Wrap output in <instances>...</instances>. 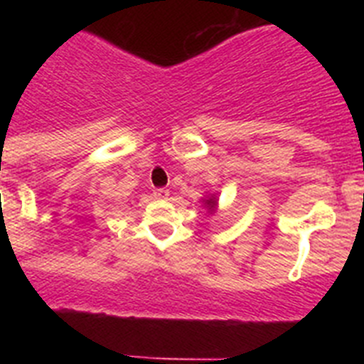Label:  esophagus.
I'll list each match as a JSON object with an SVG mask.
<instances>
[{"mask_svg": "<svg viewBox=\"0 0 364 364\" xmlns=\"http://www.w3.org/2000/svg\"><path fill=\"white\" fill-rule=\"evenodd\" d=\"M153 195H154V198H162V200H164V198L169 197V189H167V188H156L153 191Z\"/></svg>", "mask_w": 364, "mask_h": 364, "instance_id": "esophagus-1", "label": "esophagus"}]
</instances>
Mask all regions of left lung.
<instances>
[{"label": "left lung", "mask_w": 364, "mask_h": 364, "mask_svg": "<svg viewBox=\"0 0 364 364\" xmlns=\"http://www.w3.org/2000/svg\"><path fill=\"white\" fill-rule=\"evenodd\" d=\"M204 202L210 205V210H211V208H215V204H217V200H215V198H208V200H204Z\"/></svg>", "instance_id": "obj_1"}]
</instances>
